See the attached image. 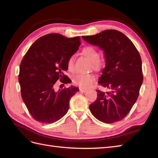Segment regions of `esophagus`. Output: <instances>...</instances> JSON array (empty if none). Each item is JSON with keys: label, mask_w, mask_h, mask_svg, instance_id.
<instances>
[{"label": "esophagus", "mask_w": 158, "mask_h": 158, "mask_svg": "<svg viewBox=\"0 0 158 158\" xmlns=\"http://www.w3.org/2000/svg\"><path fill=\"white\" fill-rule=\"evenodd\" d=\"M79 91L81 92H83V93H85L87 92L86 89H81V88H79Z\"/></svg>", "instance_id": "esophagus-1"}]
</instances>
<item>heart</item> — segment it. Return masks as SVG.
Segmentation results:
<instances>
[{"label":"heart","mask_w":158,"mask_h":158,"mask_svg":"<svg viewBox=\"0 0 158 158\" xmlns=\"http://www.w3.org/2000/svg\"><path fill=\"white\" fill-rule=\"evenodd\" d=\"M81 55L89 61V69L96 71H100L105 66V61L99 58V53L96 49L92 46H86L83 48L81 52ZM67 69L70 72L74 71L73 57H70L67 60ZM95 81V75L92 73L77 74L73 77V84L79 86V88L87 89L91 87Z\"/></svg>","instance_id":"1"}]
</instances>
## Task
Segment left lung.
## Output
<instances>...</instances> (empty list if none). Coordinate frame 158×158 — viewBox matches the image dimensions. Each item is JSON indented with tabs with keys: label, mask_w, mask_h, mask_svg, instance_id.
I'll list each match as a JSON object with an SVG mask.
<instances>
[{
	"label": "left lung",
	"mask_w": 158,
	"mask_h": 158,
	"mask_svg": "<svg viewBox=\"0 0 158 158\" xmlns=\"http://www.w3.org/2000/svg\"><path fill=\"white\" fill-rule=\"evenodd\" d=\"M90 44L104 50L106 66L98 83L108 92L97 89V98L89 105L96 119L106 123L122 120L139 95L143 81L141 58L133 43L116 30L82 36Z\"/></svg>",
	"instance_id": "obj_1"
}]
</instances>
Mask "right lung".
Instances as JSON below:
<instances>
[{"label":"right lung","instance_id":"add662e5","mask_svg":"<svg viewBox=\"0 0 158 158\" xmlns=\"http://www.w3.org/2000/svg\"><path fill=\"white\" fill-rule=\"evenodd\" d=\"M80 38L46 35L36 40L23 56L18 77L22 98L37 122L52 123L61 119L69 110L71 97L79 91L70 87L56 92L54 87L58 80L70 83L64 72L68 70L67 60L81 45Z\"/></svg>","mask_w":158,"mask_h":158}]
</instances>
